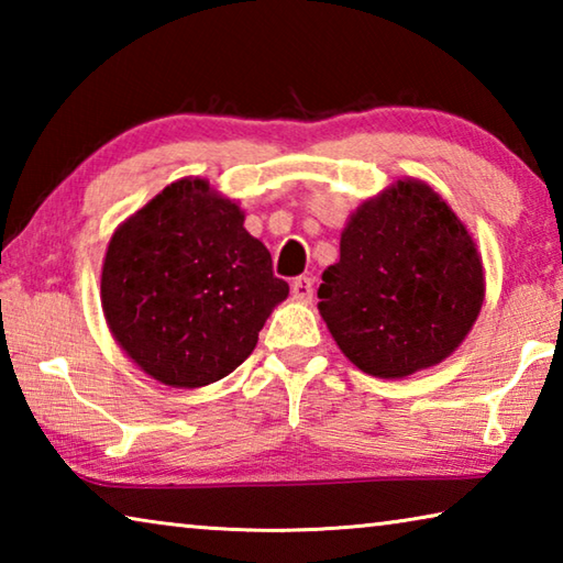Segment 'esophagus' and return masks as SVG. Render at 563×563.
<instances>
[{"label":"esophagus","mask_w":563,"mask_h":563,"mask_svg":"<svg viewBox=\"0 0 563 563\" xmlns=\"http://www.w3.org/2000/svg\"><path fill=\"white\" fill-rule=\"evenodd\" d=\"M292 295L300 300H310L312 298V278L308 275H298V278H292Z\"/></svg>","instance_id":"1"}]
</instances>
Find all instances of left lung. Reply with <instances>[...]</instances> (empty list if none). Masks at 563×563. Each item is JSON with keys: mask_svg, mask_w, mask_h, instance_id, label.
Here are the masks:
<instances>
[{"mask_svg": "<svg viewBox=\"0 0 563 563\" xmlns=\"http://www.w3.org/2000/svg\"><path fill=\"white\" fill-rule=\"evenodd\" d=\"M318 308L345 357L375 377H407L460 347L484 300L482 258L460 218L407 178L357 208Z\"/></svg>", "mask_w": 563, "mask_h": 563, "instance_id": "1", "label": "left lung"}]
</instances>
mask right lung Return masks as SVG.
Wrapping results in <instances>:
<instances>
[{
	"mask_svg": "<svg viewBox=\"0 0 563 563\" xmlns=\"http://www.w3.org/2000/svg\"><path fill=\"white\" fill-rule=\"evenodd\" d=\"M288 283L243 211L203 178L166 186L111 235L101 305L126 355L158 383L203 387L251 355Z\"/></svg>",
	"mask_w": 563,
	"mask_h": 563,
	"instance_id": "obj_1",
	"label": "right lung"
}]
</instances>
